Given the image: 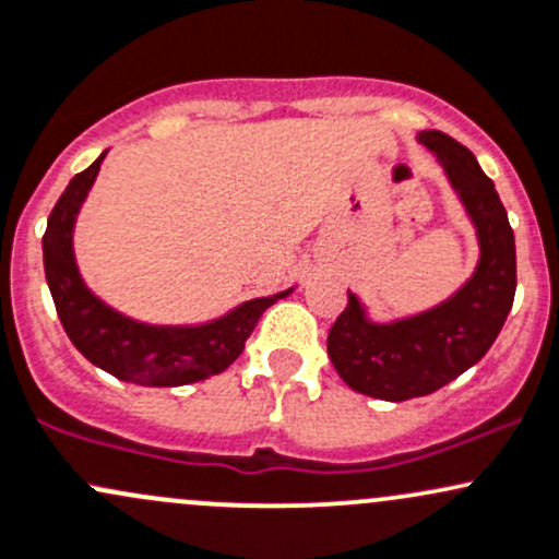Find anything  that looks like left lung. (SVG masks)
<instances>
[{"instance_id": "1", "label": "left lung", "mask_w": 559, "mask_h": 559, "mask_svg": "<svg viewBox=\"0 0 559 559\" xmlns=\"http://www.w3.org/2000/svg\"><path fill=\"white\" fill-rule=\"evenodd\" d=\"M479 238V264L448 302L413 319L374 324L348 292V305L329 329L326 350L354 391L385 402L428 396L466 372L496 343L514 302L516 251L507 209L477 157L448 133L423 131Z\"/></svg>"}]
</instances>
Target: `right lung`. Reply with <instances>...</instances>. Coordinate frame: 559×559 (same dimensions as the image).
Returning a JSON list of instances; mask_svg holds the SVG:
<instances>
[{"label":"right lung","instance_id":"add662e5","mask_svg":"<svg viewBox=\"0 0 559 559\" xmlns=\"http://www.w3.org/2000/svg\"><path fill=\"white\" fill-rule=\"evenodd\" d=\"M102 160L104 155L69 181L63 195L52 205L43 235L45 278L63 332L87 361L126 383L171 388L225 372L243 354L246 340L264 310L292 289L249 299L203 326H150L111 310L82 284L72 251L74 219L96 181Z\"/></svg>","mask_w":559,"mask_h":559}]
</instances>
